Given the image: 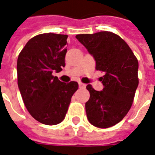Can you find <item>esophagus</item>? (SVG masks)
Returning a JSON list of instances; mask_svg holds the SVG:
<instances>
[{
    "instance_id": "esophagus-1",
    "label": "esophagus",
    "mask_w": 155,
    "mask_h": 155,
    "mask_svg": "<svg viewBox=\"0 0 155 155\" xmlns=\"http://www.w3.org/2000/svg\"><path fill=\"white\" fill-rule=\"evenodd\" d=\"M78 85H79L80 88H84V87H86V85H85V84H84V83H78Z\"/></svg>"
}]
</instances>
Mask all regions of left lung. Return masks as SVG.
I'll return each instance as SVG.
<instances>
[{
	"label": "left lung",
	"mask_w": 155,
	"mask_h": 155,
	"mask_svg": "<svg viewBox=\"0 0 155 155\" xmlns=\"http://www.w3.org/2000/svg\"><path fill=\"white\" fill-rule=\"evenodd\" d=\"M76 38L96 62V69L104 72L100 78L102 91L87 86L90 97L85 104L91 124L106 128L117 124L132 106L138 85L139 62L128 45L111 31L78 34Z\"/></svg>",
	"instance_id": "obj_1"
}]
</instances>
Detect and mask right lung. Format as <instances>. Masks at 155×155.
I'll use <instances>...</instances> for the list:
<instances>
[{
	"instance_id": "add662e5",
	"label": "right lung",
	"mask_w": 155,
	"mask_h": 155,
	"mask_svg": "<svg viewBox=\"0 0 155 155\" xmlns=\"http://www.w3.org/2000/svg\"><path fill=\"white\" fill-rule=\"evenodd\" d=\"M68 35L43 33L27 41L17 59V83L24 104L36 120L56 125L65 118L77 82L62 83L52 72L65 67Z\"/></svg>"
}]
</instances>
